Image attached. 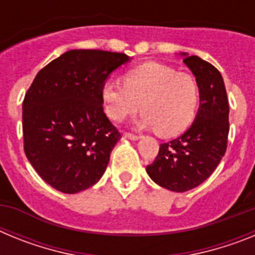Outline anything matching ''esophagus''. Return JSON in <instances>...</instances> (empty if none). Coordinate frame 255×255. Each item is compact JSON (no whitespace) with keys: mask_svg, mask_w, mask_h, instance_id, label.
<instances>
[{"mask_svg":"<svg viewBox=\"0 0 255 255\" xmlns=\"http://www.w3.org/2000/svg\"><path fill=\"white\" fill-rule=\"evenodd\" d=\"M124 136L126 139H130V140H139L140 139V135H135L131 134V132H124Z\"/></svg>","mask_w":255,"mask_h":255,"instance_id":"1","label":"esophagus"}]
</instances>
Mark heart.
Returning <instances> with one entry per match:
<instances>
[{"label":"heart","instance_id":"1","mask_svg":"<svg viewBox=\"0 0 255 255\" xmlns=\"http://www.w3.org/2000/svg\"><path fill=\"white\" fill-rule=\"evenodd\" d=\"M124 85L106 83L102 88L105 112L123 121L139 111L141 128L154 129L163 138L179 135L195 117L200 100L199 84L189 73L158 62H147L124 75Z\"/></svg>","mask_w":255,"mask_h":255}]
</instances>
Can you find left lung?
<instances>
[{"label":"left lung","instance_id":"8db88e82","mask_svg":"<svg viewBox=\"0 0 255 255\" xmlns=\"http://www.w3.org/2000/svg\"><path fill=\"white\" fill-rule=\"evenodd\" d=\"M181 56L199 84V110L190 128L161 144L154 162L147 166L155 184L176 193L197 188L211 176L226 152L230 130L229 101L221 73L198 56Z\"/></svg>","mask_w":255,"mask_h":255}]
</instances>
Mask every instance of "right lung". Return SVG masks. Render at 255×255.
I'll return each mask as SVG.
<instances>
[{"label":"right lung","instance_id":"add662e5","mask_svg":"<svg viewBox=\"0 0 255 255\" xmlns=\"http://www.w3.org/2000/svg\"><path fill=\"white\" fill-rule=\"evenodd\" d=\"M125 53L71 49L40 70L22 102L24 152L47 184L75 194L103 176L121 139L103 111L102 88Z\"/></svg>","mask_w":255,"mask_h":255}]
</instances>
